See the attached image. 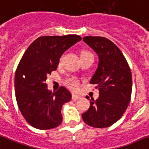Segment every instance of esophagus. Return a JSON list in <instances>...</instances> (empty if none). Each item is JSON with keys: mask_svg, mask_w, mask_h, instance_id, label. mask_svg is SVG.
I'll list each match as a JSON object with an SVG mask.
<instances>
[{"mask_svg": "<svg viewBox=\"0 0 149 149\" xmlns=\"http://www.w3.org/2000/svg\"><path fill=\"white\" fill-rule=\"evenodd\" d=\"M80 97H81V96H79V95H75V94H73V95H72V97H71V98H72V100H73V101H76V100L79 99Z\"/></svg>", "mask_w": 149, "mask_h": 149, "instance_id": "1", "label": "esophagus"}]
</instances>
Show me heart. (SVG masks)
Returning a JSON list of instances; mask_svg holds the SVG:
<instances>
[{"mask_svg":"<svg viewBox=\"0 0 149 149\" xmlns=\"http://www.w3.org/2000/svg\"><path fill=\"white\" fill-rule=\"evenodd\" d=\"M80 55L81 58H87V57H89V56H93L91 52H88V51H82V52H81ZM66 84H67L68 86L71 89L76 90L78 87V79H76L75 78H68L67 80V81H66Z\"/></svg>","mask_w":149,"mask_h":149,"instance_id":"obj_1","label":"heart"}]
</instances>
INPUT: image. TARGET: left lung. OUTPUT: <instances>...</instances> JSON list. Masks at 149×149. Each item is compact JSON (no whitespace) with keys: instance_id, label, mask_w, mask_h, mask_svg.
I'll return each mask as SVG.
<instances>
[{"instance_id":"obj_1","label":"left lung","mask_w":149,"mask_h":149,"mask_svg":"<svg viewBox=\"0 0 149 149\" xmlns=\"http://www.w3.org/2000/svg\"><path fill=\"white\" fill-rule=\"evenodd\" d=\"M83 41L99 58L98 67L90 83L96 84L99 97H91L90 108L82 114L87 125L107 128L122 118L130 102L132 78L129 65L121 50L104 37L86 36ZM89 99L88 96L86 97Z\"/></svg>"}]
</instances>
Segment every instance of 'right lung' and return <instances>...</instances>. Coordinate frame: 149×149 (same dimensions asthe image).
<instances>
[{
    "label": "right lung",
    "mask_w": 149,
    "mask_h": 149,
    "mask_svg": "<svg viewBox=\"0 0 149 149\" xmlns=\"http://www.w3.org/2000/svg\"><path fill=\"white\" fill-rule=\"evenodd\" d=\"M81 40L77 34L39 37L22 56L15 72V96L21 114L34 128L52 129L62 122L61 108L71 94L64 87L52 93L46 79L57 69L63 53Z\"/></svg>",
    "instance_id": "right-lung-1"
}]
</instances>
